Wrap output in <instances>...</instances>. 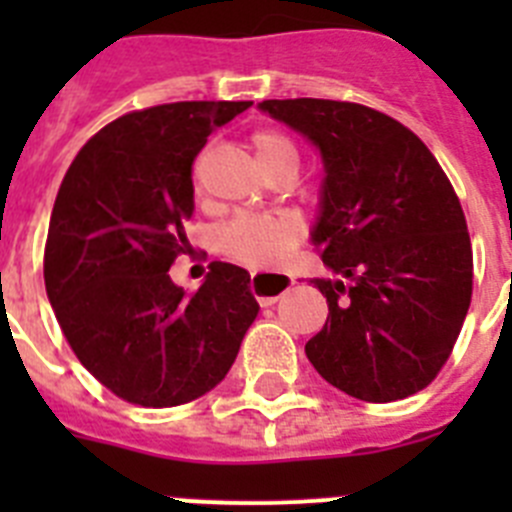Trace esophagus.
<instances>
[{"mask_svg":"<svg viewBox=\"0 0 512 512\" xmlns=\"http://www.w3.org/2000/svg\"><path fill=\"white\" fill-rule=\"evenodd\" d=\"M289 287H292V279L282 271H253L251 274V292L261 307L274 305Z\"/></svg>","mask_w":512,"mask_h":512,"instance_id":"1","label":"esophagus"}]
</instances>
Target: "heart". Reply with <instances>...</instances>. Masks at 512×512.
<instances>
[{
  "mask_svg": "<svg viewBox=\"0 0 512 512\" xmlns=\"http://www.w3.org/2000/svg\"><path fill=\"white\" fill-rule=\"evenodd\" d=\"M251 151L264 169V174L279 166H297L295 143L279 130L261 128L251 135ZM302 225L289 215H264V217H233L230 223L220 225L215 233L217 248L228 259L246 264L251 269L277 264L292 248L300 243Z\"/></svg>",
  "mask_w": 512,
  "mask_h": 512,
  "instance_id": "heart-1",
  "label": "heart"
}]
</instances>
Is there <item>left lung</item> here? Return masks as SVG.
I'll return each mask as SVG.
<instances>
[{
  "instance_id": "8db88e82",
  "label": "left lung",
  "mask_w": 512,
  "mask_h": 512,
  "mask_svg": "<svg viewBox=\"0 0 512 512\" xmlns=\"http://www.w3.org/2000/svg\"><path fill=\"white\" fill-rule=\"evenodd\" d=\"M323 161L310 243L328 320L305 343L320 377L364 402L415 395L441 372L472 302L459 197L423 140L382 112L333 99H264Z\"/></svg>"
}]
</instances>
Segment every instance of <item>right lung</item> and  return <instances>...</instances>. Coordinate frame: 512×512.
<instances>
[{"instance_id":"add662e5","label":"right lung","mask_w":512,"mask_h":512,"mask_svg":"<svg viewBox=\"0 0 512 512\" xmlns=\"http://www.w3.org/2000/svg\"><path fill=\"white\" fill-rule=\"evenodd\" d=\"M251 102H174L117 117L81 148L53 205L45 292L63 336L122 400L174 408L223 382L259 315L251 277L215 261L194 295L169 277L189 246L192 161Z\"/></svg>"}]
</instances>
